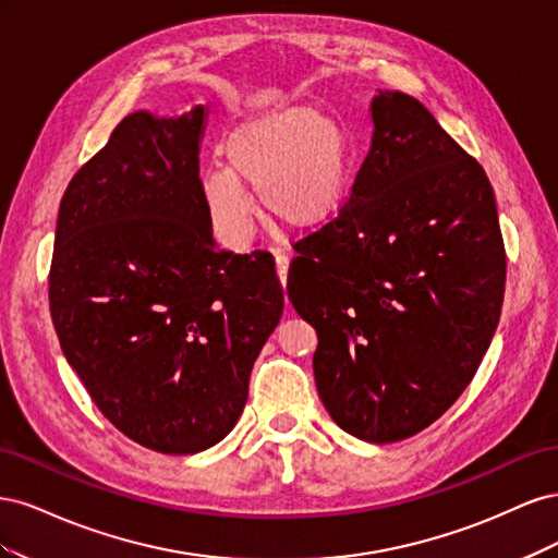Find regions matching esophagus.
Instances as JSON below:
<instances>
[{
	"label": "esophagus",
	"instance_id": "obj_1",
	"mask_svg": "<svg viewBox=\"0 0 558 558\" xmlns=\"http://www.w3.org/2000/svg\"><path fill=\"white\" fill-rule=\"evenodd\" d=\"M289 253H283V251H277L275 253V265H277V275H279V281H281V286L286 289V279H289Z\"/></svg>",
	"mask_w": 558,
	"mask_h": 558
}]
</instances>
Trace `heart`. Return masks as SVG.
I'll return each mask as SVG.
<instances>
[{
	"label": "heart",
	"instance_id": "1",
	"mask_svg": "<svg viewBox=\"0 0 558 558\" xmlns=\"http://www.w3.org/2000/svg\"><path fill=\"white\" fill-rule=\"evenodd\" d=\"M228 165L202 177V193L218 234L244 246L253 234L256 191L267 218L307 230L324 226L342 207L351 174V140L342 123L316 107H286L256 116L230 132Z\"/></svg>",
	"mask_w": 558,
	"mask_h": 558
}]
</instances>
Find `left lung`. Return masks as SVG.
<instances>
[{
	"instance_id": "8db88e82",
	"label": "left lung",
	"mask_w": 558,
	"mask_h": 558,
	"mask_svg": "<svg viewBox=\"0 0 558 558\" xmlns=\"http://www.w3.org/2000/svg\"><path fill=\"white\" fill-rule=\"evenodd\" d=\"M373 146L335 218L293 244L289 298L342 430L386 445L440 418L475 377L505 295L496 195L418 99H373Z\"/></svg>"
}]
</instances>
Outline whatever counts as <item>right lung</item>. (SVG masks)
I'll use <instances>...</instances> for the list:
<instances>
[{
  "mask_svg": "<svg viewBox=\"0 0 558 558\" xmlns=\"http://www.w3.org/2000/svg\"><path fill=\"white\" fill-rule=\"evenodd\" d=\"M205 107L125 116L60 202L50 318L97 410L146 449L221 442L279 324L272 253L211 240L202 193Z\"/></svg>",
  "mask_w": 558,
  "mask_h": 558,
  "instance_id": "1",
  "label": "right lung"
}]
</instances>
